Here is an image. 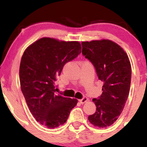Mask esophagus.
Here are the masks:
<instances>
[{"instance_id":"esophagus-1","label":"esophagus","mask_w":147,"mask_h":147,"mask_svg":"<svg viewBox=\"0 0 147 147\" xmlns=\"http://www.w3.org/2000/svg\"><path fill=\"white\" fill-rule=\"evenodd\" d=\"M88 100V99L87 97H84L83 98L79 100V102H80L81 104H84V103L86 102Z\"/></svg>"}]
</instances>
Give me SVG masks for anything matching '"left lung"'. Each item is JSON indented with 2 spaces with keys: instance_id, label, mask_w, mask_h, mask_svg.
<instances>
[{
  "instance_id": "1",
  "label": "left lung",
  "mask_w": 147,
  "mask_h": 147,
  "mask_svg": "<svg viewBox=\"0 0 147 147\" xmlns=\"http://www.w3.org/2000/svg\"><path fill=\"white\" fill-rule=\"evenodd\" d=\"M82 55L93 65L103 82L102 93L92 99L96 112L88 116L94 126L112 125L122 113L129 97L131 66L124 50L110 40L82 42Z\"/></svg>"
}]
</instances>
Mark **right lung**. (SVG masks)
<instances>
[{
	"instance_id": "1",
	"label": "right lung",
	"mask_w": 147,
	"mask_h": 147,
	"mask_svg": "<svg viewBox=\"0 0 147 147\" xmlns=\"http://www.w3.org/2000/svg\"><path fill=\"white\" fill-rule=\"evenodd\" d=\"M77 41L42 38L30 45L22 56L19 69L22 92L34 117L42 125L57 128L66 122L77 100L57 92V77L64 65L81 53Z\"/></svg>"
}]
</instances>
